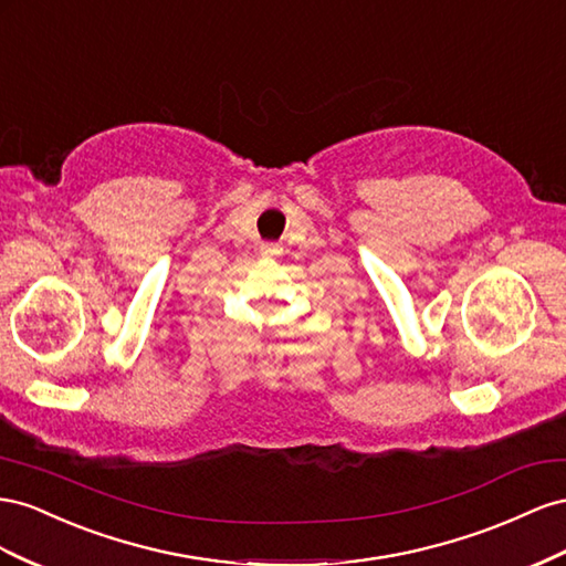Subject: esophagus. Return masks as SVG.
<instances>
[{
  "mask_svg": "<svg viewBox=\"0 0 566 566\" xmlns=\"http://www.w3.org/2000/svg\"><path fill=\"white\" fill-rule=\"evenodd\" d=\"M282 253V249L277 244H263L261 247V255L263 258H277Z\"/></svg>",
  "mask_w": 566,
  "mask_h": 566,
  "instance_id": "34e87169",
  "label": "esophagus"
}]
</instances>
